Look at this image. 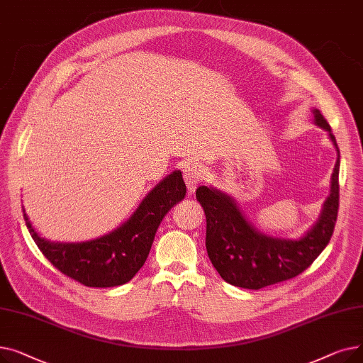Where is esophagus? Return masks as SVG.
Returning a JSON list of instances; mask_svg holds the SVG:
<instances>
[{"label":"esophagus","mask_w":363,"mask_h":363,"mask_svg":"<svg viewBox=\"0 0 363 363\" xmlns=\"http://www.w3.org/2000/svg\"><path fill=\"white\" fill-rule=\"evenodd\" d=\"M182 174H184V181H185L186 188H188V193L189 194H194L199 182L203 178V170H201L200 164L196 163V162L185 163Z\"/></svg>","instance_id":"esophagus-1"}]
</instances>
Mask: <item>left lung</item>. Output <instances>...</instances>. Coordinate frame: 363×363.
<instances>
[{"mask_svg":"<svg viewBox=\"0 0 363 363\" xmlns=\"http://www.w3.org/2000/svg\"><path fill=\"white\" fill-rule=\"evenodd\" d=\"M313 123L327 130L337 151L330 196L318 220L300 238H279L260 233L242 213L238 203L215 186L201 185L196 196L206 213V249L219 275L231 285L260 290L287 281L308 269L325 249L334 233L338 212L340 151L325 118L312 108Z\"/></svg>","mask_w":363,"mask_h":363,"instance_id":"left-lung-1","label":"left lung"}]
</instances>
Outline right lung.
Returning <instances> with one entry per match:
<instances>
[{
    "mask_svg": "<svg viewBox=\"0 0 363 363\" xmlns=\"http://www.w3.org/2000/svg\"><path fill=\"white\" fill-rule=\"evenodd\" d=\"M185 194L181 170H174L151 189L119 228L82 242L45 240L35 231L25 208L23 218L38 249L52 266L86 287L107 289L135 277L147 260L162 219Z\"/></svg>",
    "mask_w": 363,
    "mask_h": 363,
    "instance_id": "right-lung-1",
    "label": "right lung"
}]
</instances>
